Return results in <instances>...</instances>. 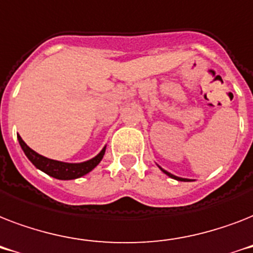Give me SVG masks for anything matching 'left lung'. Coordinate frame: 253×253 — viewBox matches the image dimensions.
<instances>
[{"label":"left lung","instance_id":"1","mask_svg":"<svg viewBox=\"0 0 253 253\" xmlns=\"http://www.w3.org/2000/svg\"><path fill=\"white\" fill-rule=\"evenodd\" d=\"M159 168L162 169L163 172L166 173L167 176L170 177V178H174V180H177V181H190V180H188V178H182V177H177V176H174V174H172V173H169V172H167V170H164V169H163L162 167H159Z\"/></svg>","mask_w":253,"mask_h":253}]
</instances>
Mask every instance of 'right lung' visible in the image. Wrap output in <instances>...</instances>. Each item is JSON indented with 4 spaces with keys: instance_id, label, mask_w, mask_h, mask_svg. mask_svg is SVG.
I'll return each instance as SVG.
<instances>
[{
    "instance_id": "add662e5",
    "label": "right lung",
    "mask_w": 253,
    "mask_h": 253,
    "mask_svg": "<svg viewBox=\"0 0 253 253\" xmlns=\"http://www.w3.org/2000/svg\"><path fill=\"white\" fill-rule=\"evenodd\" d=\"M18 142L21 144V148L23 150L25 155L27 156L30 162L33 163L34 166L38 169H41L42 172L47 173L48 176L57 178V180H75L79 177L85 176L86 173L98 166L99 162L102 160L103 155H105V150L106 147H103L102 151L99 152L97 156H94L90 160L84 163H64L57 162V160H52V159L44 158L34 150H31L27 144H26L22 138L18 135Z\"/></svg>"
}]
</instances>
